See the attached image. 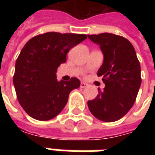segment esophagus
<instances>
[{
  "label": "esophagus",
  "mask_w": 155,
  "mask_h": 155,
  "mask_svg": "<svg viewBox=\"0 0 155 155\" xmlns=\"http://www.w3.org/2000/svg\"><path fill=\"white\" fill-rule=\"evenodd\" d=\"M87 86V84H86L85 82H81L80 83V87H82V88H84Z\"/></svg>",
  "instance_id": "34e87169"
}]
</instances>
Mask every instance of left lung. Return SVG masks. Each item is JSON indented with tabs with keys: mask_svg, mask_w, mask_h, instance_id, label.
I'll return each instance as SVG.
<instances>
[{
	"mask_svg": "<svg viewBox=\"0 0 155 155\" xmlns=\"http://www.w3.org/2000/svg\"><path fill=\"white\" fill-rule=\"evenodd\" d=\"M99 45L104 61L97 75L103 76L105 87L87 101L95 117L113 122L123 117L132 108L142 84L141 66L135 50L125 38L110 33L87 35Z\"/></svg>",
	"mask_w": 155,
	"mask_h": 155,
	"instance_id": "obj_1",
	"label": "left lung"
}]
</instances>
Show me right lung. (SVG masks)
<instances>
[{"instance_id": "right-lung-1", "label": "right lung", "mask_w": 155, "mask_h": 155, "mask_svg": "<svg viewBox=\"0 0 155 155\" xmlns=\"http://www.w3.org/2000/svg\"><path fill=\"white\" fill-rule=\"evenodd\" d=\"M86 38V35L48 32L24 46L16 61L13 85L18 102L30 117L38 120L55 117L70 92L80 87L77 78L58 81L56 71L67 61L68 51Z\"/></svg>"}]
</instances>
